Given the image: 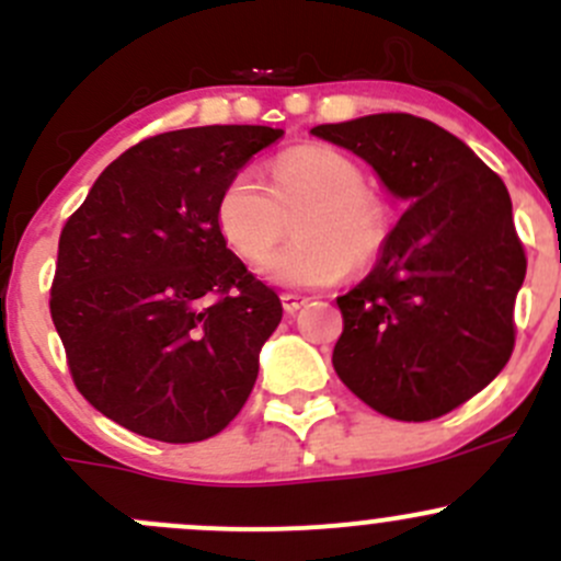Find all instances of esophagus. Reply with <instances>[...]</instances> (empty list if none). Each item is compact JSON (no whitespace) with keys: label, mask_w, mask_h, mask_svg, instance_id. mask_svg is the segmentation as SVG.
I'll list each match as a JSON object with an SVG mask.
<instances>
[{"label":"esophagus","mask_w":561,"mask_h":561,"mask_svg":"<svg viewBox=\"0 0 561 561\" xmlns=\"http://www.w3.org/2000/svg\"><path fill=\"white\" fill-rule=\"evenodd\" d=\"M304 307H307V298L304 296H296V293H285V296H282V309H285L287 314H296L298 309Z\"/></svg>","instance_id":"esophagus-1"}]
</instances>
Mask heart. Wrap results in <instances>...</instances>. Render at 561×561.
<instances>
[{
    "label": "heart",
    "mask_w": 561,
    "mask_h": 561,
    "mask_svg": "<svg viewBox=\"0 0 561 561\" xmlns=\"http://www.w3.org/2000/svg\"><path fill=\"white\" fill-rule=\"evenodd\" d=\"M301 213L297 241L260 263V274L282 287H325L350 265L364 268L388 241L386 203L364 190V171L328 146H301L274 162V184L244 168L225 184L217 225L247 260H260L286 232V217Z\"/></svg>",
    "instance_id": "1"
}]
</instances>
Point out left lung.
<instances>
[{"label": "left lung", "instance_id": "left-lung-1", "mask_svg": "<svg viewBox=\"0 0 561 561\" xmlns=\"http://www.w3.org/2000/svg\"><path fill=\"white\" fill-rule=\"evenodd\" d=\"M407 206L360 285L336 304L333 369L396 421H432L480 393L513 353L526 257L502 179L428 118L371 113L320 124Z\"/></svg>", "mask_w": 561, "mask_h": 561}]
</instances>
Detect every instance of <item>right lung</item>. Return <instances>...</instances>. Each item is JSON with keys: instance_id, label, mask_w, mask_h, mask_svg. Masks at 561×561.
<instances>
[{"instance_id": "obj_1", "label": "right lung", "mask_w": 561, "mask_h": 561, "mask_svg": "<svg viewBox=\"0 0 561 561\" xmlns=\"http://www.w3.org/2000/svg\"><path fill=\"white\" fill-rule=\"evenodd\" d=\"M282 135L254 124L154 135L67 219L50 317L78 390L118 426L201 443L252 393L282 301L228 249L217 201Z\"/></svg>"}]
</instances>
